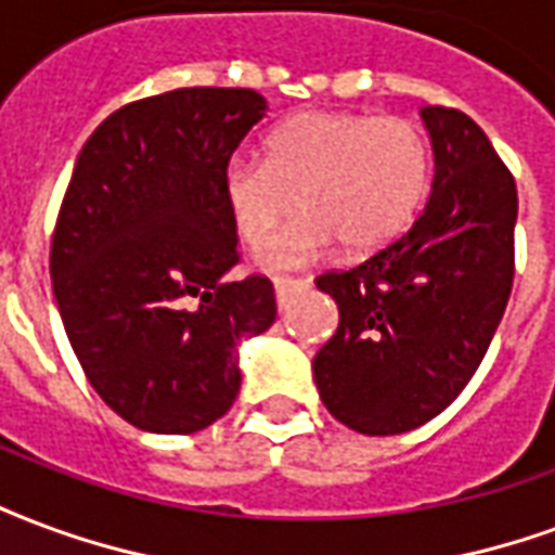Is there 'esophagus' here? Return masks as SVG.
<instances>
[{"label": "esophagus", "mask_w": 555, "mask_h": 555, "mask_svg": "<svg viewBox=\"0 0 555 555\" xmlns=\"http://www.w3.org/2000/svg\"><path fill=\"white\" fill-rule=\"evenodd\" d=\"M273 288H276L279 309H285V306H288L291 297H294V294H299V291H309V288H311V279L276 276V279H273Z\"/></svg>", "instance_id": "obj_1"}]
</instances>
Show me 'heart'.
Wrapping results in <instances>:
<instances>
[{
    "instance_id": "1",
    "label": "heart",
    "mask_w": 555,
    "mask_h": 555,
    "mask_svg": "<svg viewBox=\"0 0 555 555\" xmlns=\"http://www.w3.org/2000/svg\"><path fill=\"white\" fill-rule=\"evenodd\" d=\"M433 150L405 117L302 111L270 131L264 164L232 155L220 196L235 235L261 246L294 211L302 217L261 249L270 270L302 267L338 244L373 253L403 235L429 191Z\"/></svg>"
}]
</instances>
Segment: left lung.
Listing matches in <instances>:
<instances>
[{"label":"left lung","instance_id":"1","mask_svg":"<svg viewBox=\"0 0 555 555\" xmlns=\"http://www.w3.org/2000/svg\"><path fill=\"white\" fill-rule=\"evenodd\" d=\"M433 194L403 237L318 288L338 330L311 361L323 405L361 435L424 426L462 393L494 338L515 276L518 191L467 114L421 108Z\"/></svg>","mask_w":555,"mask_h":555}]
</instances>
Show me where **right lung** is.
<instances>
[{
    "label": "right lung",
    "instance_id": "right-lung-1",
    "mask_svg": "<svg viewBox=\"0 0 555 555\" xmlns=\"http://www.w3.org/2000/svg\"><path fill=\"white\" fill-rule=\"evenodd\" d=\"M267 100L179 88L131 102L81 146L52 237V291L93 391L143 433L188 435L241 391V344L276 320L237 261L220 173Z\"/></svg>",
    "mask_w": 555,
    "mask_h": 555
}]
</instances>
